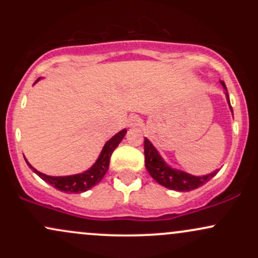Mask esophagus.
<instances>
[{
  "instance_id": "esophagus-1",
  "label": "esophagus",
  "mask_w": 258,
  "mask_h": 258,
  "mask_svg": "<svg viewBox=\"0 0 258 258\" xmlns=\"http://www.w3.org/2000/svg\"><path fill=\"white\" fill-rule=\"evenodd\" d=\"M138 122H139V119L137 116H136V115H132V116H130V120H128V125L130 126H137L138 125Z\"/></svg>"
}]
</instances>
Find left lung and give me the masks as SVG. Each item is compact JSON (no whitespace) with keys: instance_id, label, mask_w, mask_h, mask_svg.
I'll list each match as a JSON object with an SVG mask.
<instances>
[{"instance_id":"8db88e82","label":"left lung","mask_w":258,"mask_h":258,"mask_svg":"<svg viewBox=\"0 0 258 258\" xmlns=\"http://www.w3.org/2000/svg\"><path fill=\"white\" fill-rule=\"evenodd\" d=\"M222 85H223L224 90L227 91L226 85L223 82H222ZM228 102H229V98H228ZM230 109H232V106H230ZM144 156H146V167L150 176L159 184L177 191L194 190V189L205 184L211 178H214L218 172V170H216L215 172L207 174V176L195 177L191 176V174L182 172V171L172 170V168L165 165L164 160L161 159V156L156 152L155 148L153 147V144L147 138H144Z\"/></svg>"}]
</instances>
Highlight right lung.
Returning a JSON list of instances; mask_svg holds the SVG:
<instances>
[{
    "label": "right lung",
    "instance_id": "obj_1",
    "mask_svg": "<svg viewBox=\"0 0 258 258\" xmlns=\"http://www.w3.org/2000/svg\"><path fill=\"white\" fill-rule=\"evenodd\" d=\"M125 135L126 130H122V131H120L117 135H115L111 139H109L105 143L104 148H103L102 153H100L96 164L84 173L67 177H51L38 172V171L35 170L28 161H26V164L29 165V167L34 170V172L36 173L38 177H41L44 182H47L48 184L54 186L58 190L64 191V193H84V191L88 190L92 186L98 184L103 177H104V174L109 168V162H110L111 154L115 149H116V147L119 146V143L122 141V138L125 137Z\"/></svg>",
    "mask_w": 258,
    "mask_h": 258
}]
</instances>
